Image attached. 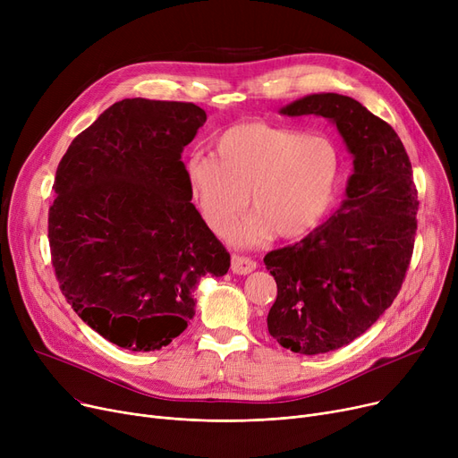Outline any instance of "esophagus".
Here are the masks:
<instances>
[{
  "instance_id": "34e87169",
  "label": "esophagus",
  "mask_w": 458,
  "mask_h": 458,
  "mask_svg": "<svg viewBox=\"0 0 458 458\" xmlns=\"http://www.w3.org/2000/svg\"><path fill=\"white\" fill-rule=\"evenodd\" d=\"M256 269V261L247 256H232V271L235 275H249Z\"/></svg>"
}]
</instances>
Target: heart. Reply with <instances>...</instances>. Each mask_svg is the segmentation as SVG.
<instances>
[{"label": "heart", "instance_id": "heart-1", "mask_svg": "<svg viewBox=\"0 0 458 458\" xmlns=\"http://www.w3.org/2000/svg\"><path fill=\"white\" fill-rule=\"evenodd\" d=\"M342 161L321 135L292 128L245 123L215 140L213 156L197 154L185 163L192 200L208 226L226 233L247 208L254 215L237 232L239 245L306 235L330 211L340 185Z\"/></svg>", "mask_w": 458, "mask_h": 458}]
</instances>
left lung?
<instances>
[{
	"instance_id": "1",
	"label": "left lung",
	"mask_w": 458,
	"mask_h": 458,
	"mask_svg": "<svg viewBox=\"0 0 458 458\" xmlns=\"http://www.w3.org/2000/svg\"><path fill=\"white\" fill-rule=\"evenodd\" d=\"M280 113L332 120L352 154L342 208L263 258L278 290L269 334L293 352L321 354L362 335L397 297L414 252L418 189L395 130L349 96L310 94Z\"/></svg>"
}]
</instances>
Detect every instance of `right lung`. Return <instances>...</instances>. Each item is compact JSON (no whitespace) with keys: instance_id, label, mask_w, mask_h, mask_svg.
Instances as JSON below:
<instances>
[{"instance_id":"right-lung-1","label":"right lung","mask_w":458,"mask_h":458,"mask_svg":"<svg viewBox=\"0 0 458 458\" xmlns=\"http://www.w3.org/2000/svg\"><path fill=\"white\" fill-rule=\"evenodd\" d=\"M206 123L191 102L126 98L70 142L47 239L61 292L100 335L159 351L195 316L192 290L230 254L191 204L183 147Z\"/></svg>"}]
</instances>
